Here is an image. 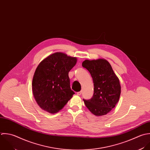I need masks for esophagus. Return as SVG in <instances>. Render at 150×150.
<instances>
[{
  "mask_svg": "<svg viewBox=\"0 0 150 150\" xmlns=\"http://www.w3.org/2000/svg\"><path fill=\"white\" fill-rule=\"evenodd\" d=\"M81 94H82V91H80V92H77V93H76V95H78V96L81 95Z\"/></svg>",
  "mask_w": 150,
  "mask_h": 150,
  "instance_id": "obj_1",
  "label": "esophagus"
}]
</instances>
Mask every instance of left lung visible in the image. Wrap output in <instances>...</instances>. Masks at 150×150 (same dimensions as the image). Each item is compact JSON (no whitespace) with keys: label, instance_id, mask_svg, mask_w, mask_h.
Masks as SVG:
<instances>
[{"label":"left lung","instance_id":"obj_1","mask_svg":"<svg viewBox=\"0 0 150 150\" xmlns=\"http://www.w3.org/2000/svg\"><path fill=\"white\" fill-rule=\"evenodd\" d=\"M82 67L90 72L94 85V93L89 100L83 99L86 108L96 116L108 113L118 102L121 86L109 62L105 59H86Z\"/></svg>","mask_w":150,"mask_h":150}]
</instances>
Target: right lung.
Wrapping results in <instances>:
<instances>
[{
    "instance_id": "1",
    "label": "right lung",
    "mask_w": 150,
    "mask_h": 150,
    "mask_svg": "<svg viewBox=\"0 0 150 150\" xmlns=\"http://www.w3.org/2000/svg\"><path fill=\"white\" fill-rule=\"evenodd\" d=\"M76 61V57L55 52L39 64L33 76L32 89L34 97L42 110L56 113L75 94L70 87L68 73Z\"/></svg>"
}]
</instances>
